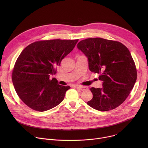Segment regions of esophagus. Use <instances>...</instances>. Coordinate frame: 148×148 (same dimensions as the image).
Here are the masks:
<instances>
[{
    "label": "esophagus",
    "instance_id": "esophagus-1",
    "mask_svg": "<svg viewBox=\"0 0 148 148\" xmlns=\"http://www.w3.org/2000/svg\"><path fill=\"white\" fill-rule=\"evenodd\" d=\"M76 88L81 91H85L87 90V88L86 87H81V86H77Z\"/></svg>",
    "mask_w": 148,
    "mask_h": 148
}]
</instances>
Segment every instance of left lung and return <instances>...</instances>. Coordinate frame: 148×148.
Instances as JSON below:
<instances>
[{
    "label": "left lung",
    "instance_id": "1",
    "mask_svg": "<svg viewBox=\"0 0 148 148\" xmlns=\"http://www.w3.org/2000/svg\"><path fill=\"white\" fill-rule=\"evenodd\" d=\"M77 48L88 58L89 69L99 74L102 87L90 88L93 94L87 104L101 111L114 110L130 94L137 78L130 51L119 41L102 38L81 40Z\"/></svg>",
    "mask_w": 148,
    "mask_h": 148
}]
</instances>
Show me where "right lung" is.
<instances>
[{"label":"right lung","mask_w":148,"mask_h":148,"mask_svg":"<svg viewBox=\"0 0 148 148\" xmlns=\"http://www.w3.org/2000/svg\"><path fill=\"white\" fill-rule=\"evenodd\" d=\"M77 40L34 42L19 55L12 72V81L19 98L29 108L43 112L57 106L69 86L59 85L55 74L62 60L75 47Z\"/></svg>","instance_id":"obj_1"}]
</instances>
